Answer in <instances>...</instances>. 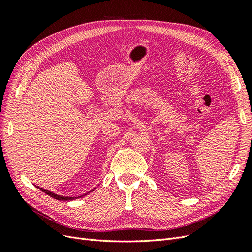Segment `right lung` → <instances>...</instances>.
Wrapping results in <instances>:
<instances>
[{"mask_svg": "<svg viewBox=\"0 0 252 252\" xmlns=\"http://www.w3.org/2000/svg\"><path fill=\"white\" fill-rule=\"evenodd\" d=\"M40 189L42 190V191H44L45 193H46V194H48V195H50L51 197H53V199L59 200V201H71V200L75 199V197H68V196H62V195H58V194L52 193V192L48 191V190H45V189H43V188H40ZM81 196H82V195H81Z\"/></svg>", "mask_w": 252, "mask_h": 252, "instance_id": "add662e5", "label": "right lung"}]
</instances>
